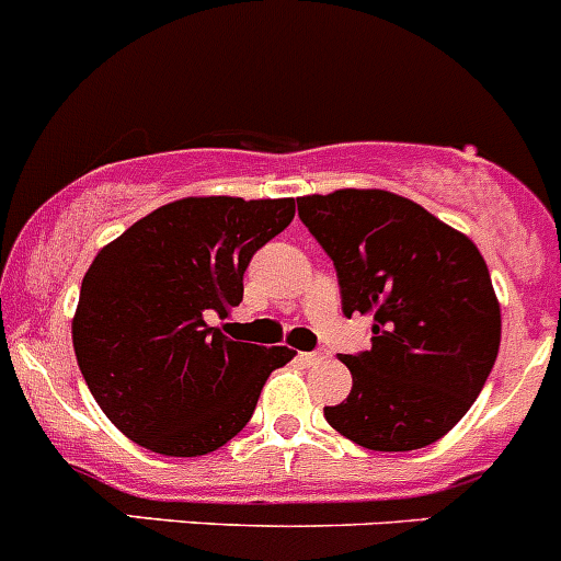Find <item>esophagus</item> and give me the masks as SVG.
<instances>
[{"instance_id": "esophagus-1", "label": "esophagus", "mask_w": 561, "mask_h": 561, "mask_svg": "<svg viewBox=\"0 0 561 561\" xmlns=\"http://www.w3.org/2000/svg\"><path fill=\"white\" fill-rule=\"evenodd\" d=\"M327 357H329V352H305L301 354V359H305L307 365H321Z\"/></svg>"}]
</instances>
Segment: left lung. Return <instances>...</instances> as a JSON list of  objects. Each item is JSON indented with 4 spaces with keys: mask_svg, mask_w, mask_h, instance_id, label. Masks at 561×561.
Returning <instances> with one entry per match:
<instances>
[{
    "mask_svg": "<svg viewBox=\"0 0 561 561\" xmlns=\"http://www.w3.org/2000/svg\"><path fill=\"white\" fill-rule=\"evenodd\" d=\"M332 256L343 312L374 318L370 352L345 354L352 392L329 426L370 451H415L479 399L501 345V305L468 234L376 187L298 198Z\"/></svg>",
    "mask_w": 561,
    "mask_h": 561,
    "instance_id": "obj_1",
    "label": "left lung"
}]
</instances>
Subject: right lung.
<instances>
[{"label": "right lung", "mask_w": 561, "mask_h": 561, "mask_svg": "<svg viewBox=\"0 0 561 561\" xmlns=\"http://www.w3.org/2000/svg\"><path fill=\"white\" fill-rule=\"evenodd\" d=\"M296 198L187 196L99 249L71 321L77 365L104 415L162 457H202L251 421L265 379L296 357L209 327L243 301L260 245Z\"/></svg>", "instance_id": "obj_1"}]
</instances>
